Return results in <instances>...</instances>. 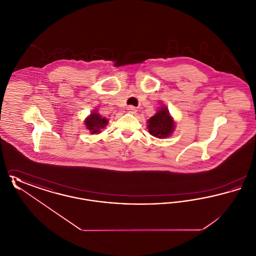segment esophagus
<instances>
[{
  "label": "esophagus",
  "mask_w": 256,
  "mask_h": 256,
  "mask_svg": "<svg viewBox=\"0 0 256 256\" xmlns=\"http://www.w3.org/2000/svg\"><path fill=\"white\" fill-rule=\"evenodd\" d=\"M126 110H128L130 112H132V113H135L136 111H137V108H135V106H128V108Z\"/></svg>",
  "instance_id": "obj_1"
}]
</instances>
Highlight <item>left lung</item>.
<instances>
[{
	"label": "left lung",
	"instance_id": "1",
	"mask_svg": "<svg viewBox=\"0 0 256 256\" xmlns=\"http://www.w3.org/2000/svg\"><path fill=\"white\" fill-rule=\"evenodd\" d=\"M146 122V128L150 134L159 139L170 137L176 128V122L165 106L159 108L156 113L152 116Z\"/></svg>",
	"mask_w": 256,
	"mask_h": 256
}]
</instances>
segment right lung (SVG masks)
I'll list each match as a JSON object with an SVG mask.
<instances>
[{"label":"right lung","mask_w":256,"mask_h":256,"mask_svg":"<svg viewBox=\"0 0 256 256\" xmlns=\"http://www.w3.org/2000/svg\"><path fill=\"white\" fill-rule=\"evenodd\" d=\"M98 110H92V112L87 116L84 120L86 128L91 134H98L108 126V120L106 117H102Z\"/></svg>","instance_id":"obj_1"}]
</instances>
